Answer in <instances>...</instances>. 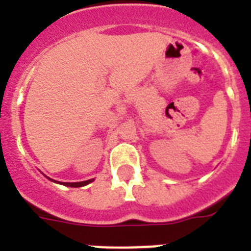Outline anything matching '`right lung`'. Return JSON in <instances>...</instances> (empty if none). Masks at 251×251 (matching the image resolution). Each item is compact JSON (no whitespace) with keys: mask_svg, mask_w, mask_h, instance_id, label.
<instances>
[{"mask_svg":"<svg viewBox=\"0 0 251 251\" xmlns=\"http://www.w3.org/2000/svg\"><path fill=\"white\" fill-rule=\"evenodd\" d=\"M91 179L88 181H83V182H64L65 186H70V187H79V186H84L87 183H90Z\"/></svg>","mask_w":251,"mask_h":251,"instance_id":"add662e5","label":"right lung"}]
</instances>
